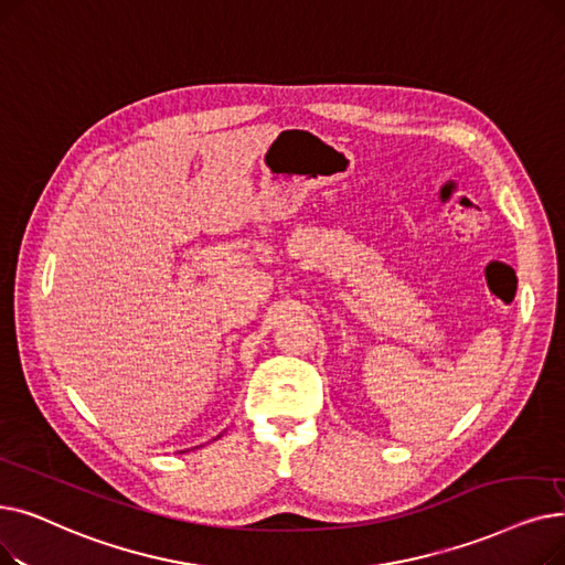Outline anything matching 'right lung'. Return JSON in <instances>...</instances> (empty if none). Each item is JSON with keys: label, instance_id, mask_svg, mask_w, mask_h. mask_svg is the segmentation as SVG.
I'll return each instance as SVG.
<instances>
[{"label": "right lung", "instance_id": "1", "mask_svg": "<svg viewBox=\"0 0 565 565\" xmlns=\"http://www.w3.org/2000/svg\"><path fill=\"white\" fill-rule=\"evenodd\" d=\"M218 436H222V434H218ZM218 436H216V438H218Z\"/></svg>", "mask_w": 565, "mask_h": 565}]
</instances>
